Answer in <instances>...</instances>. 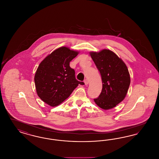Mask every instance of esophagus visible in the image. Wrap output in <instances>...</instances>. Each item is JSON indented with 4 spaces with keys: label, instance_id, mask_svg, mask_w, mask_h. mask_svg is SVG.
<instances>
[{
    "label": "esophagus",
    "instance_id": "1",
    "mask_svg": "<svg viewBox=\"0 0 159 159\" xmlns=\"http://www.w3.org/2000/svg\"><path fill=\"white\" fill-rule=\"evenodd\" d=\"M84 84H85V85H88V83H89V81H88L87 79H85V80H84Z\"/></svg>",
    "mask_w": 159,
    "mask_h": 159
}]
</instances>
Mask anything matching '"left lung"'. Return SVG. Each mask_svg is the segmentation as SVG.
Here are the masks:
<instances>
[{"label":"left lung","mask_w":159,"mask_h":159,"mask_svg":"<svg viewBox=\"0 0 159 159\" xmlns=\"http://www.w3.org/2000/svg\"><path fill=\"white\" fill-rule=\"evenodd\" d=\"M102 80V90L96 104L104 110L115 107L127 95L130 76L125 63L113 51L103 49L89 52Z\"/></svg>","instance_id":"1"}]
</instances>
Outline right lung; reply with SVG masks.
<instances>
[{
    "label": "right lung",
    "mask_w": 159,
    "mask_h": 159,
    "mask_svg": "<svg viewBox=\"0 0 159 159\" xmlns=\"http://www.w3.org/2000/svg\"><path fill=\"white\" fill-rule=\"evenodd\" d=\"M79 52L61 47L40 63L34 81L39 98L50 107H57L67 99L73 91L84 83L77 80L70 62Z\"/></svg>",
    "instance_id": "obj_1"
}]
</instances>
